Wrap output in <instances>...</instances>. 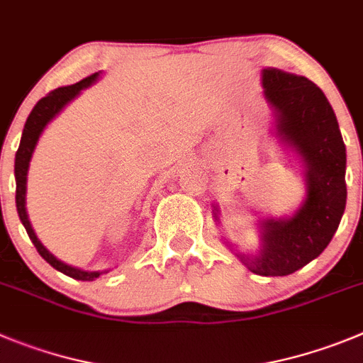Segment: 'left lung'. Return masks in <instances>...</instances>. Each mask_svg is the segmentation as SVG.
<instances>
[{"instance_id": "8db88e82", "label": "left lung", "mask_w": 363, "mask_h": 363, "mask_svg": "<svg viewBox=\"0 0 363 363\" xmlns=\"http://www.w3.org/2000/svg\"><path fill=\"white\" fill-rule=\"evenodd\" d=\"M262 86L279 115V131L304 158L308 198L294 218L261 221V254L239 259L254 274L282 277L318 257L340 225L347 199L345 145L333 108L315 82L264 69Z\"/></svg>"}]
</instances>
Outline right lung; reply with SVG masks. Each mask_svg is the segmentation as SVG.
Here are the masks:
<instances>
[{"mask_svg": "<svg viewBox=\"0 0 363 363\" xmlns=\"http://www.w3.org/2000/svg\"><path fill=\"white\" fill-rule=\"evenodd\" d=\"M99 73H93L89 77L82 79L79 81L77 84H72V86H65V88H57L50 91L46 97H43L38 104L34 106L32 113L28 115L26 118V124L25 129H23V136H21V144H19L18 152H16V207H18V214L19 219L23 221L26 228V234L28 238L32 239L34 242V247L38 248L39 255L45 259L46 262L55 268V270L62 272L65 275L73 279H79V281H93V279H97L101 275V272H82L79 268H73V266L65 264L61 262L59 259L53 257L45 247H43L41 242H39L38 235L34 234L32 227H30V221H28V216H26L25 211V192H26V172H28V162L32 158V152H34L35 144L39 140V135L43 133L45 125L52 121L53 116L57 115L66 104H68L72 99H75L81 93V89L88 88L95 79H97Z\"/></svg>", "mask_w": 363, "mask_h": 363, "instance_id": "add662e5", "label": "right lung"}]
</instances>
